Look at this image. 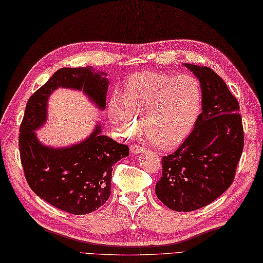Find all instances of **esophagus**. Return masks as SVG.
Returning <instances> with one entry per match:
<instances>
[{"mask_svg":"<svg viewBox=\"0 0 263 263\" xmlns=\"http://www.w3.org/2000/svg\"><path fill=\"white\" fill-rule=\"evenodd\" d=\"M143 146L141 145H139V144H132L130 145V152L133 153V154H138V153H140L141 151H143Z\"/></svg>","mask_w":263,"mask_h":263,"instance_id":"esophagus-1","label":"esophagus"}]
</instances>
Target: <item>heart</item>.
<instances>
[{
  "label": "heart",
  "instance_id": "b5f03b06",
  "mask_svg": "<svg viewBox=\"0 0 263 263\" xmlns=\"http://www.w3.org/2000/svg\"><path fill=\"white\" fill-rule=\"evenodd\" d=\"M201 103V85L195 76L140 72L127 80L122 99H110L108 114L123 136L136 133L143 120L153 141L173 146L193 128Z\"/></svg>",
  "mask_w": 263,
  "mask_h": 263
}]
</instances>
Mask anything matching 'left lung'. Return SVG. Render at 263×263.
Wrapping results in <instances>:
<instances>
[{
    "mask_svg": "<svg viewBox=\"0 0 263 263\" xmlns=\"http://www.w3.org/2000/svg\"><path fill=\"white\" fill-rule=\"evenodd\" d=\"M198 77L202 110L193 132L173 154L161 159L156 195L168 208L194 211L211 203L233 182L243 151L239 103L209 67L184 64Z\"/></svg>",
    "mask_w": 263,
    "mask_h": 263,
    "instance_id": "8db88e82",
    "label": "left lung"
}]
</instances>
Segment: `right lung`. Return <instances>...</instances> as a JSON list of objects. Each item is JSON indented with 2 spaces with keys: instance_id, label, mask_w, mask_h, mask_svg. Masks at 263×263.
Instances as JSON below:
<instances>
[{
  "instance_id": "add662e5",
  "label": "right lung",
  "mask_w": 263,
  "mask_h": 263,
  "mask_svg": "<svg viewBox=\"0 0 263 263\" xmlns=\"http://www.w3.org/2000/svg\"><path fill=\"white\" fill-rule=\"evenodd\" d=\"M103 75L91 66L59 69L28 99L20 127V156L28 186L72 215L90 214L108 200L112 167L128 156L129 148L99 135V126L83 143L61 149L40 144L34 130L45 122L48 96L60 86L83 89L104 108L108 81Z\"/></svg>"
}]
</instances>
